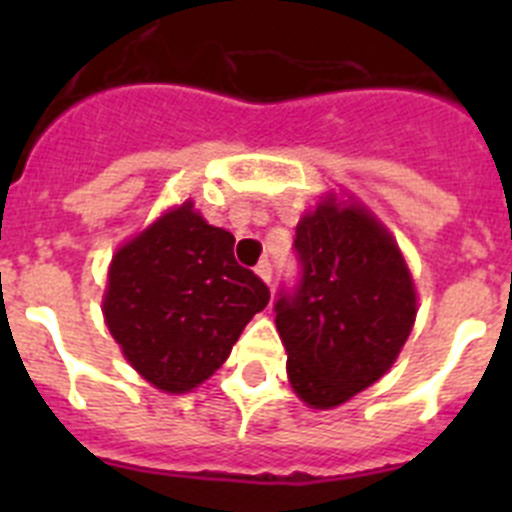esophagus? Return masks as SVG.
I'll list each match as a JSON object with an SVG mask.
<instances>
[{"mask_svg": "<svg viewBox=\"0 0 512 512\" xmlns=\"http://www.w3.org/2000/svg\"><path fill=\"white\" fill-rule=\"evenodd\" d=\"M256 274H259V277L264 279L266 284H271V264H269V259L259 261V266H256Z\"/></svg>", "mask_w": 512, "mask_h": 512, "instance_id": "obj_1", "label": "esophagus"}]
</instances>
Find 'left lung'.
<instances>
[{
	"mask_svg": "<svg viewBox=\"0 0 512 512\" xmlns=\"http://www.w3.org/2000/svg\"><path fill=\"white\" fill-rule=\"evenodd\" d=\"M300 282L274 305L292 390L315 410L343 405L390 372L418 312L390 230L328 194L297 223Z\"/></svg>",
	"mask_w": 512,
	"mask_h": 512,
	"instance_id": "1",
	"label": "left lung"
}]
</instances>
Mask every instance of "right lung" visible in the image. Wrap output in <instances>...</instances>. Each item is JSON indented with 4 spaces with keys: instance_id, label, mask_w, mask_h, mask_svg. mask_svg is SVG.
Here are the masks:
<instances>
[{
    "instance_id": "right-lung-1",
    "label": "right lung",
    "mask_w": 512,
    "mask_h": 512,
    "mask_svg": "<svg viewBox=\"0 0 512 512\" xmlns=\"http://www.w3.org/2000/svg\"><path fill=\"white\" fill-rule=\"evenodd\" d=\"M233 243L187 200L112 256L104 323L156 390L200 387L269 302V287L235 261Z\"/></svg>"
}]
</instances>
